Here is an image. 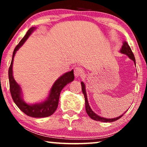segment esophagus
I'll use <instances>...</instances> for the list:
<instances>
[{"instance_id": "esophagus-1", "label": "esophagus", "mask_w": 147, "mask_h": 147, "mask_svg": "<svg viewBox=\"0 0 147 147\" xmlns=\"http://www.w3.org/2000/svg\"><path fill=\"white\" fill-rule=\"evenodd\" d=\"M83 74H84V71L81 67H75V69H74V75H75L76 78L82 76Z\"/></svg>"}]
</instances>
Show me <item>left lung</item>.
Here are the masks:
<instances>
[{
	"label": "left lung",
	"mask_w": 147,
	"mask_h": 147,
	"mask_svg": "<svg viewBox=\"0 0 147 147\" xmlns=\"http://www.w3.org/2000/svg\"><path fill=\"white\" fill-rule=\"evenodd\" d=\"M120 52L122 53L126 54L127 55L130 59H132V61L134 62V64H136V61H135V57H134V55L133 53H132L131 49H130V46L128 45V43L126 42H124L123 45L120 49ZM82 84V92H83L84 95V98H85V106H86V111L87 112V114H88V116H90L92 119H93L94 120H96V121H100V122H114L116 120H117L118 119H120V118L123 116V114L121 116H120L119 117L115 118H102L101 116H98L97 114L94 113V112L92 111L91 108H90L89 104H88V99H87V95H86V90H85V84H84L83 82H81Z\"/></svg>",
	"instance_id": "left-lung-1"
}]
</instances>
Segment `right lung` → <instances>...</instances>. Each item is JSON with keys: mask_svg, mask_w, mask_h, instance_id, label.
Instances as JSON below:
<instances>
[{"mask_svg": "<svg viewBox=\"0 0 147 147\" xmlns=\"http://www.w3.org/2000/svg\"><path fill=\"white\" fill-rule=\"evenodd\" d=\"M35 27H31V29L28 30L25 37L21 40V41L14 49L12 61L9 69V86L12 98H13L16 105L22 112L27 114V116H31V117L43 118L51 116L55 112L57 108L58 103H59V95L61 91L67 84L73 81L74 80V71L71 70V71L67 72V73L61 76L52 86L49 98L45 102L39 104H33V105H29V104H26L25 102L23 101L21 96V88L14 80L13 76V59L16 51L25 43V41L27 39V38L29 37V36L31 35V33L35 30Z\"/></svg>", "mask_w": 147, "mask_h": 147, "instance_id": "1", "label": "right lung"}]
</instances>
